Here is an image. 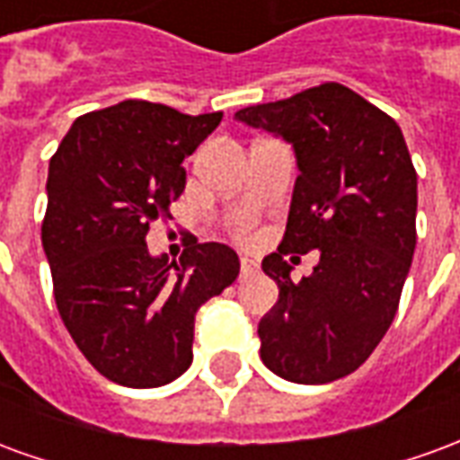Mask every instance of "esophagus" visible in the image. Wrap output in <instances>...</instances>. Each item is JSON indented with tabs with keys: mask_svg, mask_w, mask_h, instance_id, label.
Here are the masks:
<instances>
[{
	"mask_svg": "<svg viewBox=\"0 0 460 460\" xmlns=\"http://www.w3.org/2000/svg\"><path fill=\"white\" fill-rule=\"evenodd\" d=\"M257 260H252V257L243 255L240 257V270H243V275H250V272H257Z\"/></svg>",
	"mask_w": 460,
	"mask_h": 460,
	"instance_id": "1",
	"label": "esophagus"
}]
</instances>
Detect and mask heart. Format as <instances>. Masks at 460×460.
Wrapping results in <instances>:
<instances>
[{
    "instance_id": "b5f03b06",
    "label": "heart",
    "mask_w": 460,
    "mask_h": 460,
    "mask_svg": "<svg viewBox=\"0 0 460 460\" xmlns=\"http://www.w3.org/2000/svg\"><path fill=\"white\" fill-rule=\"evenodd\" d=\"M243 230H245V227H243Z\"/></svg>"
}]
</instances>
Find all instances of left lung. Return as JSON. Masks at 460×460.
Returning a JSON list of instances; mask_svg holds the SVG:
<instances>
[{
    "instance_id": "8db88e82",
    "label": "left lung",
    "mask_w": 460,
    "mask_h": 460,
    "mask_svg": "<svg viewBox=\"0 0 460 460\" xmlns=\"http://www.w3.org/2000/svg\"><path fill=\"white\" fill-rule=\"evenodd\" d=\"M292 143L299 175L288 230L262 270L279 288L260 319V357L295 384L359 369L399 309L416 247V171L392 116L341 84H322L235 113ZM320 252L299 283L284 255Z\"/></svg>"
}]
</instances>
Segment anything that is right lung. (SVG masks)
Wrapping results in <instances>:
<instances>
[{
    "mask_svg": "<svg viewBox=\"0 0 460 460\" xmlns=\"http://www.w3.org/2000/svg\"><path fill=\"white\" fill-rule=\"evenodd\" d=\"M220 120V111L188 116L128 99L79 116L51 155L41 245L58 314L91 367L120 386L178 379L193 361L195 312L240 275L220 243H195L181 262L146 245L183 193V161Z\"/></svg>",
    "mask_w": 460,
    "mask_h": 460,
    "instance_id": "1",
    "label": "right lung"
}]
</instances>
